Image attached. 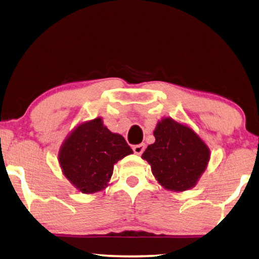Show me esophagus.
<instances>
[{
    "label": "esophagus",
    "instance_id": "esophagus-1",
    "mask_svg": "<svg viewBox=\"0 0 259 259\" xmlns=\"http://www.w3.org/2000/svg\"><path fill=\"white\" fill-rule=\"evenodd\" d=\"M144 150H146V144L144 143L137 144V146L133 147V151L134 153H137V155H142Z\"/></svg>",
    "mask_w": 259,
    "mask_h": 259
}]
</instances>
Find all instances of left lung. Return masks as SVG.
Segmentation results:
<instances>
[{"instance_id":"1","label":"left lung","mask_w":259,"mask_h":259,"mask_svg":"<svg viewBox=\"0 0 259 259\" xmlns=\"http://www.w3.org/2000/svg\"><path fill=\"white\" fill-rule=\"evenodd\" d=\"M153 135L156 141L142 158L150 164L158 182L176 192L193 188L209 161L207 144L190 127L171 118L158 122Z\"/></svg>"}]
</instances>
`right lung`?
Returning <instances> with one entry per match:
<instances>
[{
  "instance_id": "obj_1",
  "label": "right lung",
  "mask_w": 259,
  "mask_h": 259,
  "mask_svg": "<svg viewBox=\"0 0 259 259\" xmlns=\"http://www.w3.org/2000/svg\"><path fill=\"white\" fill-rule=\"evenodd\" d=\"M133 153L125 139L111 133L100 117L83 122L68 135L59 151L62 173L83 193L101 191L108 185L113 165Z\"/></svg>"
}]
</instances>
